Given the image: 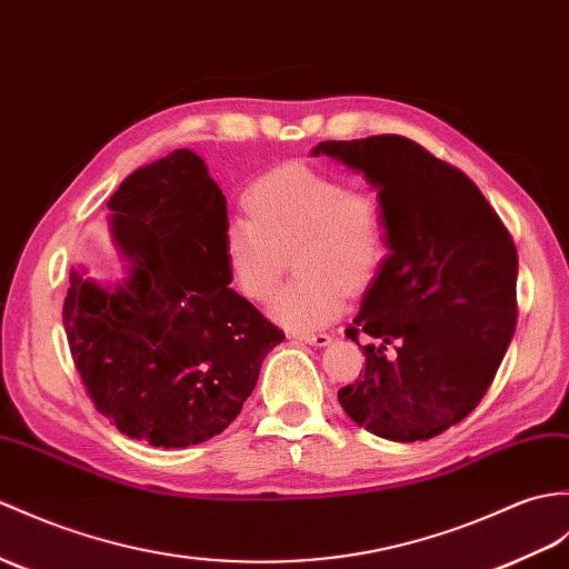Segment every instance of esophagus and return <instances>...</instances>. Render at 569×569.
Returning a JSON list of instances; mask_svg holds the SVG:
<instances>
[{
	"label": "esophagus",
	"instance_id": "34e87169",
	"mask_svg": "<svg viewBox=\"0 0 569 569\" xmlns=\"http://www.w3.org/2000/svg\"><path fill=\"white\" fill-rule=\"evenodd\" d=\"M296 341H302V345H310V347H327L332 337L329 335H293Z\"/></svg>",
	"mask_w": 569,
	"mask_h": 569
}]
</instances>
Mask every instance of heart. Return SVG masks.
I'll return each instance as SVG.
<instances>
[{
	"mask_svg": "<svg viewBox=\"0 0 569 569\" xmlns=\"http://www.w3.org/2000/svg\"><path fill=\"white\" fill-rule=\"evenodd\" d=\"M249 213L222 224L220 252L232 286L247 300H267L293 252L300 279L271 300V317L293 332L335 322L347 306V287L373 279L388 252L386 216L371 191L349 189L332 171L288 162L247 189Z\"/></svg>",
	"mask_w": 569,
	"mask_h": 569,
	"instance_id": "1",
	"label": "heart"
}]
</instances>
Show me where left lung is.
<instances>
[{"label": "left lung", "mask_w": 569, "mask_h": 569, "mask_svg": "<svg viewBox=\"0 0 569 569\" xmlns=\"http://www.w3.org/2000/svg\"><path fill=\"white\" fill-rule=\"evenodd\" d=\"M315 157L361 171L378 189L390 254L347 329L366 371L339 390L356 425L412 443L466 419L485 398L517 329L519 257L463 171L415 140H325ZM396 353H387V345Z\"/></svg>", "instance_id": "8db88e82"}]
</instances>
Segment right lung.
Listing matches in <instances>:
<instances>
[{
  "label": "right lung",
  "instance_id": "1",
  "mask_svg": "<svg viewBox=\"0 0 569 569\" xmlns=\"http://www.w3.org/2000/svg\"><path fill=\"white\" fill-rule=\"evenodd\" d=\"M126 279L70 271L62 325L99 412L130 439L183 448L230 427L283 341L234 293L220 252L228 201L193 150L136 169L109 201Z\"/></svg>",
  "mask_w": 569,
  "mask_h": 569
}]
</instances>
